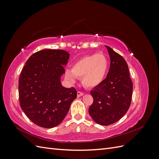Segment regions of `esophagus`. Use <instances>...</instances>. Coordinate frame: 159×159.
<instances>
[{
  "label": "esophagus",
  "mask_w": 159,
  "mask_h": 159,
  "mask_svg": "<svg viewBox=\"0 0 159 159\" xmlns=\"http://www.w3.org/2000/svg\"><path fill=\"white\" fill-rule=\"evenodd\" d=\"M84 95V93L81 92V91H78V92H77V97L78 98H80V97H81V96H83Z\"/></svg>",
  "instance_id": "1"
}]
</instances>
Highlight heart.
Returning <instances> with one entry per match:
<instances>
[{
  "mask_svg": "<svg viewBox=\"0 0 159 159\" xmlns=\"http://www.w3.org/2000/svg\"><path fill=\"white\" fill-rule=\"evenodd\" d=\"M109 60L103 53L84 56L72 65L71 70L66 71V78L74 82L75 78H81L85 87H98L105 79L109 70Z\"/></svg>",
  "mask_w": 159,
  "mask_h": 159,
  "instance_id": "b5f03b06",
  "label": "heart"
}]
</instances>
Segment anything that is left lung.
<instances>
[{
	"label": "left lung",
	"mask_w": 159,
	"mask_h": 159,
	"mask_svg": "<svg viewBox=\"0 0 159 159\" xmlns=\"http://www.w3.org/2000/svg\"><path fill=\"white\" fill-rule=\"evenodd\" d=\"M110 57V68L102 83L91 91L93 102L89 113L101 125H109L122 118L131 105L133 83L123 57L105 46Z\"/></svg>",
	"instance_id": "1"
}]
</instances>
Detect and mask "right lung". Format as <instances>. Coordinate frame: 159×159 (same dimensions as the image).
<instances>
[{
	"label": "right lung",
	"mask_w": 159,
	"mask_h": 159,
	"mask_svg": "<svg viewBox=\"0 0 159 159\" xmlns=\"http://www.w3.org/2000/svg\"><path fill=\"white\" fill-rule=\"evenodd\" d=\"M70 54L46 49L32 54L24 66L18 81L20 107L31 121L44 128L61 123L77 98L74 88L61 84Z\"/></svg>",
	"instance_id": "add662e5"
}]
</instances>
